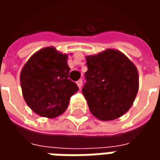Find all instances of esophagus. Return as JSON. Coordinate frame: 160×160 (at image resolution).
<instances>
[{
    "label": "esophagus",
    "mask_w": 160,
    "mask_h": 160,
    "mask_svg": "<svg viewBox=\"0 0 160 160\" xmlns=\"http://www.w3.org/2000/svg\"><path fill=\"white\" fill-rule=\"evenodd\" d=\"M77 86L79 87V88H80L81 87V86H82V80H79L78 81L76 82Z\"/></svg>",
    "instance_id": "obj_1"
}]
</instances>
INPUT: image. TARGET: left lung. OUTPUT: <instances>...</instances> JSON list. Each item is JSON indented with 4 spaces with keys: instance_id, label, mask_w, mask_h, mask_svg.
<instances>
[{
    "instance_id": "8db88e82",
    "label": "left lung",
    "mask_w": 160,
    "mask_h": 160,
    "mask_svg": "<svg viewBox=\"0 0 160 160\" xmlns=\"http://www.w3.org/2000/svg\"><path fill=\"white\" fill-rule=\"evenodd\" d=\"M86 60L88 69L82 93L91 113L101 121L121 118L130 109L137 95V68L115 49L87 56Z\"/></svg>"
}]
</instances>
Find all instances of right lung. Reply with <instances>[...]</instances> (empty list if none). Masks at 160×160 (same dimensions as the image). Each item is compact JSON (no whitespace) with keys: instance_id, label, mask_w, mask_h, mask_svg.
<instances>
[{"instance_id":"1","label":"right lung","mask_w":160,"mask_h":160,"mask_svg":"<svg viewBox=\"0 0 160 160\" xmlns=\"http://www.w3.org/2000/svg\"><path fill=\"white\" fill-rule=\"evenodd\" d=\"M68 54L53 47L38 50L20 72L23 98L32 111L43 118L62 115L79 87L68 78Z\"/></svg>"}]
</instances>
